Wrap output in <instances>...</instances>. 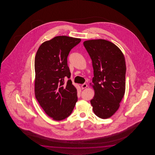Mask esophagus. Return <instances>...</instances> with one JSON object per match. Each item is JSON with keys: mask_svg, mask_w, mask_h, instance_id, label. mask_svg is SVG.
<instances>
[{"mask_svg": "<svg viewBox=\"0 0 155 155\" xmlns=\"http://www.w3.org/2000/svg\"><path fill=\"white\" fill-rule=\"evenodd\" d=\"M87 87V85L86 84H82V85H81L82 89H85Z\"/></svg>", "mask_w": 155, "mask_h": 155, "instance_id": "1", "label": "esophagus"}]
</instances>
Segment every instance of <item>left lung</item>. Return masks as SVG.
<instances>
[{
  "label": "left lung",
  "instance_id": "obj_1",
  "mask_svg": "<svg viewBox=\"0 0 155 155\" xmlns=\"http://www.w3.org/2000/svg\"><path fill=\"white\" fill-rule=\"evenodd\" d=\"M84 45L94 69L92 110L100 118L107 119L119 109L125 92V57L117 46L106 40H87Z\"/></svg>",
  "mask_w": 155,
  "mask_h": 155
}]
</instances>
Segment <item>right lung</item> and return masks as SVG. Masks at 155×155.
<instances>
[{"mask_svg": "<svg viewBox=\"0 0 155 155\" xmlns=\"http://www.w3.org/2000/svg\"><path fill=\"white\" fill-rule=\"evenodd\" d=\"M81 39L58 36L40 46L35 58V95L48 115L56 121L66 119L78 101L67 58Z\"/></svg>", "mask_w": 155, "mask_h": 155, "instance_id": "1", "label": "right lung"}]
</instances>
